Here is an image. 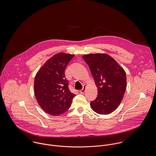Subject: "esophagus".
<instances>
[{"label": "esophagus", "instance_id": "34e87169", "mask_svg": "<svg viewBox=\"0 0 156 156\" xmlns=\"http://www.w3.org/2000/svg\"><path fill=\"white\" fill-rule=\"evenodd\" d=\"M86 86L85 85H84L83 87V88H82V89H81V90H80V92L81 93V94H83V93H84L85 92V89H86Z\"/></svg>", "mask_w": 156, "mask_h": 156}]
</instances>
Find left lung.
Masks as SVG:
<instances>
[{
  "instance_id": "obj_1",
  "label": "left lung",
  "mask_w": 156,
  "mask_h": 156,
  "mask_svg": "<svg viewBox=\"0 0 156 156\" xmlns=\"http://www.w3.org/2000/svg\"><path fill=\"white\" fill-rule=\"evenodd\" d=\"M82 58L98 88L97 98L90 101L91 108L98 114L108 115L116 110L123 98L127 86L126 72L107 54H89Z\"/></svg>"
}]
</instances>
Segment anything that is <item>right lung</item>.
Instances as JSON below:
<instances>
[{"mask_svg": "<svg viewBox=\"0 0 156 156\" xmlns=\"http://www.w3.org/2000/svg\"><path fill=\"white\" fill-rule=\"evenodd\" d=\"M74 55L58 53L50 58L36 74L34 91L37 100L46 113L53 116L64 113L76 96L68 88L65 70Z\"/></svg>", "mask_w": 156, "mask_h": 156, "instance_id": "right-lung-1", "label": "right lung"}]
</instances>
